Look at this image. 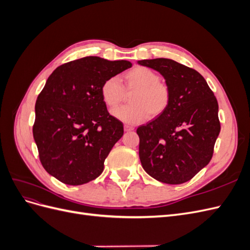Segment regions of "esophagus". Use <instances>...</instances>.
I'll return each mask as SVG.
<instances>
[{"instance_id": "1", "label": "esophagus", "mask_w": 250, "mask_h": 250, "mask_svg": "<svg viewBox=\"0 0 250 250\" xmlns=\"http://www.w3.org/2000/svg\"><path fill=\"white\" fill-rule=\"evenodd\" d=\"M124 129H125V131H132L134 129V127L128 125V124H125L124 125Z\"/></svg>"}]
</instances>
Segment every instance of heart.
I'll return each instance as SVG.
<instances>
[{
    "label": "heart",
    "mask_w": 250,
    "mask_h": 250,
    "mask_svg": "<svg viewBox=\"0 0 250 250\" xmlns=\"http://www.w3.org/2000/svg\"><path fill=\"white\" fill-rule=\"evenodd\" d=\"M126 90H135L131 97L132 105L121 106L112 111L118 120L130 125L143 123L151 117H158L168 109L171 103V90L165 83L160 82L158 75L145 66H135L125 76ZM102 101L109 108L116 107L123 100L125 89L116 76L104 80L100 87Z\"/></svg>",
    "instance_id": "1"
}]
</instances>
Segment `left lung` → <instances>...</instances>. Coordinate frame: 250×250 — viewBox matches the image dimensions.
<instances>
[{
	"instance_id": "left-lung-1",
	"label": "left lung",
	"mask_w": 250,
	"mask_h": 250,
	"mask_svg": "<svg viewBox=\"0 0 250 250\" xmlns=\"http://www.w3.org/2000/svg\"><path fill=\"white\" fill-rule=\"evenodd\" d=\"M138 63L160 72L171 90L168 109L137 129L141 164L161 183L184 184L213 156L221 128L217 99L206 79L191 67L167 58Z\"/></svg>"
}]
</instances>
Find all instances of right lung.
<instances>
[{
    "instance_id": "add662e5",
    "label": "right lung",
    "mask_w": 250,
    "mask_h": 250,
    "mask_svg": "<svg viewBox=\"0 0 250 250\" xmlns=\"http://www.w3.org/2000/svg\"><path fill=\"white\" fill-rule=\"evenodd\" d=\"M131 65L88 56L59 65L50 75L35 103L33 138L42 167L52 176L80 186L103 172L124 128L109 115L100 87Z\"/></svg>"
}]
</instances>
